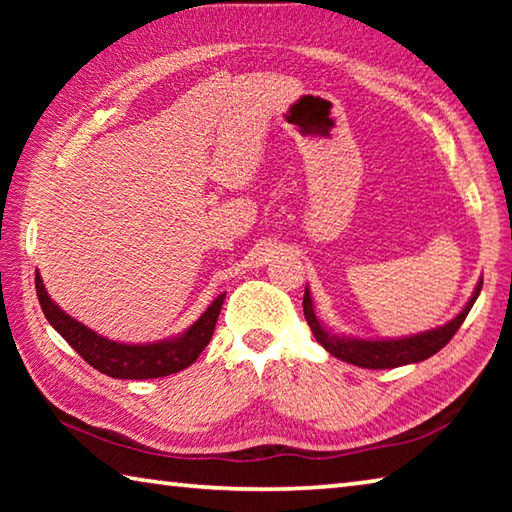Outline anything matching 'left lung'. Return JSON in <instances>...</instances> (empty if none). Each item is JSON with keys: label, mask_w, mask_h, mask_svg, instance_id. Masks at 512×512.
Here are the masks:
<instances>
[{"label": "left lung", "mask_w": 512, "mask_h": 512, "mask_svg": "<svg viewBox=\"0 0 512 512\" xmlns=\"http://www.w3.org/2000/svg\"><path fill=\"white\" fill-rule=\"evenodd\" d=\"M481 287H483V280L476 282L472 298L467 300V305L463 307L461 314L449 320V323L440 325L436 329H429V332L402 336V339H357V336L334 334L332 329H327L318 320L309 289H305L302 309H305V318L311 327V332L316 336V341L323 345L329 354H334L336 359L354 363V366L359 368H372V370L400 368V366H406V363H418V361L429 359L438 350H443L445 345L452 341V336L458 332V327L463 325L465 316L470 314L472 305L476 302V298H479Z\"/></svg>", "instance_id": "8db88e82"}]
</instances>
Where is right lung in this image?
<instances>
[{"mask_svg": "<svg viewBox=\"0 0 512 512\" xmlns=\"http://www.w3.org/2000/svg\"><path fill=\"white\" fill-rule=\"evenodd\" d=\"M36 293L40 307L45 311L49 325L81 354V357L112 379H155L167 377L173 372L185 370L198 359L207 343H210L216 318L221 314L225 293L216 296L198 320H194L183 334L171 336L155 343H119L110 341L90 329L88 325L65 314L42 284V277L36 271Z\"/></svg>", "mask_w": 512, "mask_h": 512, "instance_id": "1", "label": "right lung"}]
</instances>
